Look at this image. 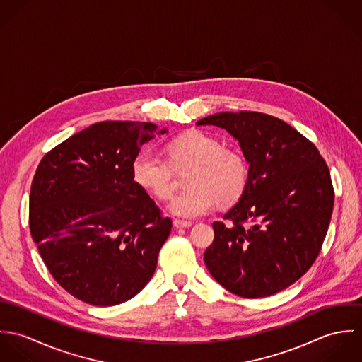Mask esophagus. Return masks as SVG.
Instances as JSON below:
<instances>
[{
  "label": "esophagus",
  "mask_w": 362,
  "mask_h": 362,
  "mask_svg": "<svg viewBox=\"0 0 362 362\" xmlns=\"http://www.w3.org/2000/svg\"><path fill=\"white\" fill-rule=\"evenodd\" d=\"M173 224H174V227H177V228H188V227H191V226H192V223H191V221L180 220V218H174Z\"/></svg>",
  "instance_id": "34e87169"
}]
</instances>
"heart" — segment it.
Masks as SVG:
<instances>
[{
    "instance_id": "1",
    "label": "heart",
    "mask_w": 362,
    "mask_h": 362,
    "mask_svg": "<svg viewBox=\"0 0 362 362\" xmlns=\"http://www.w3.org/2000/svg\"><path fill=\"white\" fill-rule=\"evenodd\" d=\"M167 160L149 151L141 152L132 161V178L138 187L160 201H167L175 191L174 171L188 170L185 191L170 204V211L184 218L207 213L218 201L231 205L244 194L248 182V161L234 148L202 131L192 129L171 139Z\"/></svg>"
}]
</instances>
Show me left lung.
I'll return each mask as SVG.
<instances>
[{
  "label": "left lung",
  "mask_w": 362,
  "mask_h": 362,
  "mask_svg": "<svg viewBox=\"0 0 362 362\" xmlns=\"http://www.w3.org/2000/svg\"><path fill=\"white\" fill-rule=\"evenodd\" d=\"M197 125L228 131L250 163L241 199L213 223L207 270L243 298L287 288L313 264L329 228L334 191L326 161L310 139L269 114L218 112Z\"/></svg>",
  "instance_id": "1"
}]
</instances>
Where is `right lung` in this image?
Segmentation results:
<instances>
[{"label":"right lung","instance_id":"obj_1","mask_svg":"<svg viewBox=\"0 0 362 362\" xmlns=\"http://www.w3.org/2000/svg\"><path fill=\"white\" fill-rule=\"evenodd\" d=\"M156 132L152 122L103 121L47 152L35 173L29 227L55 281L75 298L111 307L152 279L171 233L132 161Z\"/></svg>","mask_w":362,"mask_h":362}]
</instances>
